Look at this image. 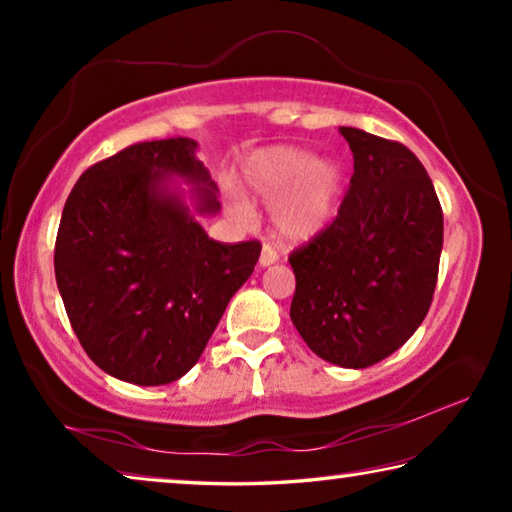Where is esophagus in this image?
<instances>
[{"mask_svg":"<svg viewBox=\"0 0 512 512\" xmlns=\"http://www.w3.org/2000/svg\"><path fill=\"white\" fill-rule=\"evenodd\" d=\"M275 262H277L275 248L264 244V246H262V253H259V266H271V264H275Z\"/></svg>","mask_w":512,"mask_h":512,"instance_id":"esophagus-1","label":"esophagus"}]
</instances>
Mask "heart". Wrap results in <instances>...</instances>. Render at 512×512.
Masks as SVG:
<instances>
[{"label":"heart","mask_w":512,"mask_h":512,"mask_svg":"<svg viewBox=\"0 0 512 512\" xmlns=\"http://www.w3.org/2000/svg\"><path fill=\"white\" fill-rule=\"evenodd\" d=\"M250 192L273 203L275 230L284 239L305 241L325 230L339 210L343 169L329 158H314L298 146L259 151L246 167ZM232 210L244 212L239 201Z\"/></svg>","instance_id":"heart-1"}]
</instances>
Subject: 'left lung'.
I'll return each mask as SVG.
<instances>
[{
	"instance_id": "left-lung-1",
	"label": "left lung",
	"mask_w": 512,
	"mask_h": 512,
	"mask_svg": "<svg viewBox=\"0 0 512 512\" xmlns=\"http://www.w3.org/2000/svg\"><path fill=\"white\" fill-rule=\"evenodd\" d=\"M354 173L339 214L293 250L291 320L341 368L400 350L427 316L443 250V210L422 162L400 142L341 126Z\"/></svg>"
}]
</instances>
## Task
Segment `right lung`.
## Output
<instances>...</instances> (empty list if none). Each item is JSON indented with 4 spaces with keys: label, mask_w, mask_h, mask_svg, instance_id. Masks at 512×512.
Wrapping results in <instances>:
<instances>
[{
    "label": "right lung",
    "mask_w": 512,
    "mask_h": 512,
    "mask_svg": "<svg viewBox=\"0 0 512 512\" xmlns=\"http://www.w3.org/2000/svg\"><path fill=\"white\" fill-rule=\"evenodd\" d=\"M189 137L140 142L83 171L60 216L54 268L69 323L97 366L137 386L194 368L262 244H221V210ZM193 185L195 210L172 180Z\"/></svg>",
    "instance_id": "add662e5"
}]
</instances>
